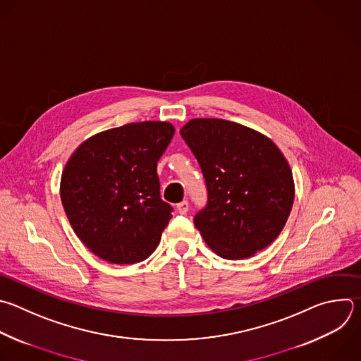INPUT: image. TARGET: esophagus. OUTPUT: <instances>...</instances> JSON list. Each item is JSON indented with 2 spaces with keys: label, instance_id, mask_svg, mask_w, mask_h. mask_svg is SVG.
I'll list each match as a JSON object with an SVG mask.
<instances>
[{
  "label": "esophagus",
  "instance_id": "34e87169",
  "mask_svg": "<svg viewBox=\"0 0 361 361\" xmlns=\"http://www.w3.org/2000/svg\"><path fill=\"white\" fill-rule=\"evenodd\" d=\"M188 201H181V202H178L177 204V211L180 212V214H187V211H188Z\"/></svg>",
  "mask_w": 361,
  "mask_h": 361
}]
</instances>
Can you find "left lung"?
Returning a JSON list of instances; mask_svg holds the SVG:
<instances>
[{
  "label": "left lung",
  "instance_id": "8db88e82",
  "mask_svg": "<svg viewBox=\"0 0 361 361\" xmlns=\"http://www.w3.org/2000/svg\"><path fill=\"white\" fill-rule=\"evenodd\" d=\"M195 156L208 200L194 225L221 258L244 259L271 245L290 214V167L267 136L222 118H192L180 130Z\"/></svg>",
  "mask_w": 361,
  "mask_h": 361
}]
</instances>
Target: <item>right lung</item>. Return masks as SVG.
Wrapping results in <instances>:
<instances>
[{
    "mask_svg": "<svg viewBox=\"0 0 361 361\" xmlns=\"http://www.w3.org/2000/svg\"><path fill=\"white\" fill-rule=\"evenodd\" d=\"M176 129L129 123L94 135L65 166L61 200L80 241L110 264H137L157 248L173 207L160 197L157 161Z\"/></svg>",
    "mask_w": 361,
    "mask_h": 361,
    "instance_id": "1",
    "label": "right lung"
}]
</instances>
